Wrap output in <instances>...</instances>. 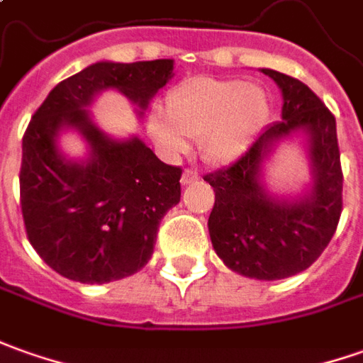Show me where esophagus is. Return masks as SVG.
I'll list each match as a JSON object with an SVG mask.
<instances>
[{
	"instance_id": "obj_1",
	"label": "esophagus",
	"mask_w": 363,
	"mask_h": 363,
	"mask_svg": "<svg viewBox=\"0 0 363 363\" xmlns=\"http://www.w3.org/2000/svg\"><path fill=\"white\" fill-rule=\"evenodd\" d=\"M194 181H199V172L194 171V169H184L181 177V182L186 186V184H192Z\"/></svg>"
}]
</instances>
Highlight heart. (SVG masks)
I'll list each match as a JSON object with an SVG mask.
<instances>
[{
  "instance_id": "b5f03b06",
  "label": "heart",
  "mask_w": 363,
  "mask_h": 363,
  "mask_svg": "<svg viewBox=\"0 0 363 363\" xmlns=\"http://www.w3.org/2000/svg\"><path fill=\"white\" fill-rule=\"evenodd\" d=\"M169 113L149 115V133L157 147L177 157L199 139L202 161L228 164L252 147L270 121V97L264 87L240 79L192 77L167 97Z\"/></svg>"
}]
</instances>
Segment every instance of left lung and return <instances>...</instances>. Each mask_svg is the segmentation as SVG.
Here are the masks:
<instances>
[{"label": "left lung", "instance_id": "1", "mask_svg": "<svg viewBox=\"0 0 363 363\" xmlns=\"http://www.w3.org/2000/svg\"><path fill=\"white\" fill-rule=\"evenodd\" d=\"M282 91V121L268 125L252 147L226 169L204 177L214 189L208 234L230 270L256 280H282L314 264L342 214V167L336 119L302 81L260 69ZM305 137L313 181L294 197L264 182L265 161L282 140Z\"/></svg>", "mask_w": 363, "mask_h": 363}]
</instances>
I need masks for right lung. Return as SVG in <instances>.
I'll use <instances>...</instances> for the list:
<instances>
[{"label":"right lung","instance_id":"1","mask_svg":"<svg viewBox=\"0 0 363 363\" xmlns=\"http://www.w3.org/2000/svg\"><path fill=\"white\" fill-rule=\"evenodd\" d=\"M172 69V59L93 63L51 89L27 125L19 172L27 238L69 280L107 284L139 272L161 218L181 201L179 167L159 161L137 135L109 137L89 111L99 93L115 89L143 115ZM65 130L86 140L85 160L58 149Z\"/></svg>","mask_w":363,"mask_h":363}]
</instances>
